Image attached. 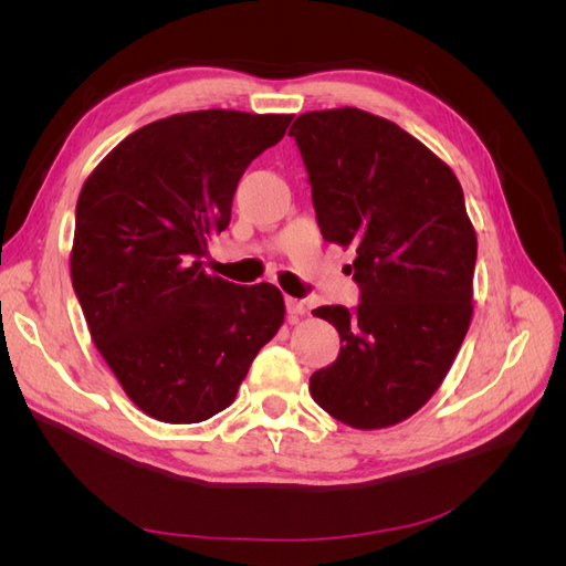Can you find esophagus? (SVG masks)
Returning <instances> with one entry per match:
<instances>
[{
    "label": "esophagus",
    "mask_w": 566,
    "mask_h": 566,
    "mask_svg": "<svg viewBox=\"0 0 566 566\" xmlns=\"http://www.w3.org/2000/svg\"><path fill=\"white\" fill-rule=\"evenodd\" d=\"M285 310H287L290 318H297V316L306 314V304L297 297H285Z\"/></svg>",
    "instance_id": "34e87169"
}]
</instances>
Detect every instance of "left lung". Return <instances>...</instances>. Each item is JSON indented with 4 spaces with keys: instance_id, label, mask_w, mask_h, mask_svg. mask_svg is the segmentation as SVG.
<instances>
[{
    "instance_id": "obj_1",
    "label": "left lung",
    "mask_w": 566,
    "mask_h": 566,
    "mask_svg": "<svg viewBox=\"0 0 566 566\" xmlns=\"http://www.w3.org/2000/svg\"><path fill=\"white\" fill-rule=\"evenodd\" d=\"M295 136L321 235L354 248L356 310L318 306L339 354L314 401L356 430L391 427L447 378L472 318L476 235L451 167L416 136L358 108L312 111Z\"/></svg>"
}]
</instances>
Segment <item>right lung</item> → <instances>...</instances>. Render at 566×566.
I'll return each instance as SVG.
<instances>
[{
    "mask_svg": "<svg viewBox=\"0 0 566 566\" xmlns=\"http://www.w3.org/2000/svg\"><path fill=\"white\" fill-rule=\"evenodd\" d=\"M293 115L193 111L119 142L84 181L71 276L96 349L146 416L188 424L233 403L285 316L276 285L208 276L248 165Z\"/></svg>",
    "mask_w": 566,
    "mask_h": 566,
    "instance_id": "add662e5",
    "label": "right lung"
}]
</instances>
